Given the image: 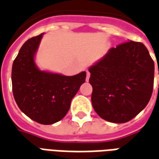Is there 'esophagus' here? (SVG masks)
I'll use <instances>...</instances> for the list:
<instances>
[{"instance_id": "obj_1", "label": "esophagus", "mask_w": 159, "mask_h": 159, "mask_svg": "<svg viewBox=\"0 0 159 159\" xmlns=\"http://www.w3.org/2000/svg\"><path fill=\"white\" fill-rule=\"evenodd\" d=\"M89 77H90V72L88 70L87 71V76H86V81L87 82H89Z\"/></svg>"}]
</instances>
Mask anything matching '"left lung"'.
<instances>
[{
    "instance_id": "1",
    "label": "left lung",
    "mask_w": 159,
    "mask_h": 159,
    "mask_svg": "<svg viewBox=\"0 0 159 159\" xmlns=\"http://www.w3.org/2000/svg\"><path fill=\"white\" fill-rule=\"evenodd\" d=\"M92 105L108 122H129L143 110L153 89L154 62L141 42L129 41L111 48L90 66Z\"/></svg>"
}]
</instances>
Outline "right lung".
I'll return each mask as SVG.
<instances>
[{"mask_svg": "<svg viewBox=\"0 0 159 159\" xmlns=\"http://www.w3.org/2000/svg\"><path fill=\"white\" fill-rule=\"evenodd\" d=\"M43 33L26 41L13 61L12 93L19 109L41 124H52L65 117L86 72L70 76L38 69L35 55Z\"/></svg>", "mask_w": 159, "mask_h": 159, "instance_id": "add662e5", "label": "right lung"}]
</instances>
